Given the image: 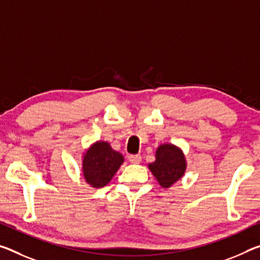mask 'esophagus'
<instances>
[{"label":"esophagus","mask_w":260,"mask_h":260,"mask_svg":"<svg viewBox=\"0 0 260 260\" xmlns=\"http://www.w3.org/2000/svg\"><path fill=\"white\" fill-rule=\"evenodd\" d=\"M128 159L131 163H134V164L140 163L141 162V155H129Z\"/></svg>","instance_id":"esophagus-1"}]
</instances>
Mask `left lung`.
<instances>
[{
    "label": "left lung",
    "instance_id": "left-lung-1",
    "mask_svg": "<svg viewBox=\"0 0 260 260\" xmlns=\"http://www.w3.org/2000/svg\"><path fill=\"white\" fill-rule=\"evenodd\" d=\"M155 157V162L150 163L148 168L163 188L170 187L184 176L186 159L180 148L164 143L157 148Z\"/></svg>",
    "mask_w": 260,
    "mask_h": 260
}]
</instances>
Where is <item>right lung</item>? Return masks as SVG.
I'll return each mask as SVG.
<instances>
[{"mask_svg": "<svg viewBox=\"0 0 260 260\" xmlns=\"http://www.w3.org/2000/svg\"><path fill=\"white\" fill-rule=\"evenodd\" d=\"M123 163V156L113 150L109 142L97 141L84 152L82 175L91 187H103Z\"/></svg>", "mask_w": 260, "mask_h": 260, "instance_id": "add662e5", "label": "right lung"}]
</instances>
